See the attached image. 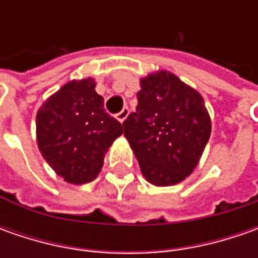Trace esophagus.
Listing matches in <instances>:
<instances>
[{
  "instance_id": "obj_1",
  "label": "esophagus",
  "mask_w": 258,
  "mask_h": 258,
  "mask_svg": "<svg viewBox=\"0 0 258 258\" xmlns=\"http://www.w3.org/2000/svg\"><path fill=\"white\" fill-rule=\"evenodd\" d=\"M127 114H129V109H127V107H123V109H122V110H120L119 113L116 114V119H117V120H119V122L122 123L124 119L127 117Z\"/></svg>"
}]
</instances>
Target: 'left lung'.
<instances>
[{
  "mask_svg": "<svg viewBox=\"0 0 258 258\" xmlns=\"http://www.w3.org/2000/svg\"><path fill=\"white\" fill-rule=\"evenodd\" d=\"M136 96V112L123 126L141 171L158 186L181 182L197 166L211 135L204 99L168 72L142 79Z\"/></svg>",
  "mask_w": 258,
  "mask_h": 258,
  "instance_id": "8db88e82",
  "label": "left lung"
}]
</instances>
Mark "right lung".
<instances>
[{
	"mask_svg": "<svg viewBox=\"0 0 258 258\" xmlns=\"http://www.w3.org/2000/svg\"><path fill=\"white\" fill-rule=\"evenodd\" d=\"M94 82H69L37 113V144L48 165L70 183L93 181L123 124L104 110Z\"/></svg>",
	"mask_w": 258,
	"mask_h": 258,
	"instance_id": "add662e5",
	"label": "right lung"
}]
</instances>
